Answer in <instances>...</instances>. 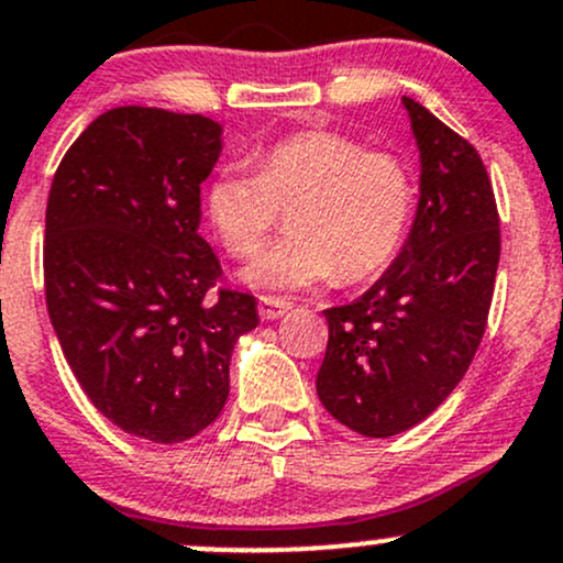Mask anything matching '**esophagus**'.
I'll return each instance as SVG.
<instances>
[{"label": "esophagus", "mask_w": 563, "mask_h": 563, "mask_svg": "<svg viewBox=\"0 0 563 563\" xmlns=\"http://www.w3.org/2000/svg\"><path fill=\"white\" fill-rule=\"evenodd\" d=\"M288 301L280 299V297H262L258 299V316L264 318V321H275V318H280L283 312H288Z\"/></svg>", "instance_id": "1"}]
</instances>
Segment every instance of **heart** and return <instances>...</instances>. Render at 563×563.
<instances>
[{
	"mask_svg": "<svg viewBox=\"0 0 563 563\" xmlns=\"http://www.w3.org/2000/svg\"><path fill=\"white\" fill-rule=\"evenodd\" d=\"M207 218L223 251L253 258L288 212L291 234L245 272L275 291L358 283L399 256L416 212V175L394 151L351 134L307 129L272 142L258 173L227 167L207 188Z\"/></svg>",
	"mask_w": 563,
	"mask_h": 563,
	"instance_id": "b5f03b06",
	"label": "heart"
}]
</instances>
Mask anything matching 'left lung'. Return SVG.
<instances>
[{
  "label": "left lung",
  "mask_w": 563,
  "mask_h": 563,
  "mask_svg": "<svg viewBox=\"0 0 563 563\" xmlns=\"http://www.w3.org/2000/svg\"><path fill=\"white\" fill-rule=\"evenodd\" d=\"M405 108L421 147L410 240L364 297L323 310L318 399L364 437L412 429L459 386L485 334L501 253L481 153L416 99Z\"/></svg>",
  "instance_id": "1"
}]
</instances>
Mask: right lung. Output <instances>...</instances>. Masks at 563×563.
I'll list each match as a JSON object with an SVG mask.
<instances>
[{
	"instance_id": "1",
	"label": "right lung",
	"mask_w": 563,
	"mask_h": 563,
	"mask_svg": "<svg viewBox=\"0 0 563 563\" xmlns=\"http://www.w3.org/2000/svg\"><path fill=\"white\" fill-rule=\"evenodd\" d=\"M221 126L162 108L108 110L69 145L45 210V305L91 405L140 440L175 445L229 399L256 297L218 286L199 236Z\"/></svg>"
}]
</instances>
